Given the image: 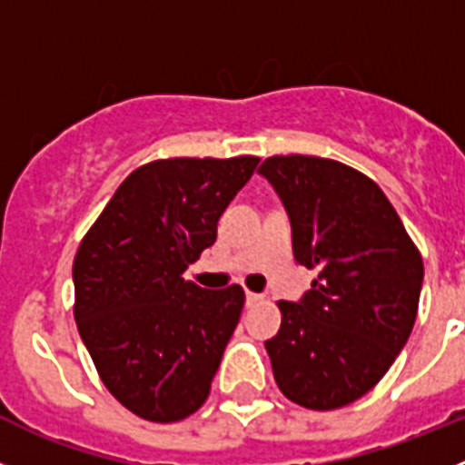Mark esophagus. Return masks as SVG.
Here are the masks:
<instances>
[{
    "label": "esophagus",
    "mask_w": 465,
    "mask_h": 465,
    "mask_svg": "<svg viewBox=\"0 0 465 465\" xmlns=\"http://www.w3.org/2000/svg\"><path fill=\"white\" fill-rule=\"evenodd\" d=\"M245 302H247V307H254V305H259V302H263V296H262V293L247 292L245 293Z\"/></svg>",
    "instance_id": "obj_1"
}]
</instances>
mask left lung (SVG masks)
Wrapping results in <instances>:
<instances>
[{"instance_id":"left-lung-1","label":"left lung","mask_w":465,"mask_h":465,"mask_svg":"<svg viewBox=\"0 0 465 465\" xmlns=\"http://www.w3.org/2000/svg\"><path fill=\"white\" fill-rule=\"evenodd\" d=\"M284 203L293 257L319 277L301 302L280 301L266 341L286 399L335 411L370 392L409 341L424 266L383 190L358 169L316 155L259 167Z\"/></svg>"}]
</instances>
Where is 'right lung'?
Returning <instances> with one entry per match:
<instances>
[{
  "label": "right lung",
  "instance_id": "right-lung-1",
  "mask_svg": "<svg viewBox=\"0 0 465 465\" xmlns=\"http://www.w3.org/2000/svg\"><path fill=\"white\" fill-rule=\"evenodd\" d=\"M259 158H167L116 188L73 262L75 323L112 397L149 422L202 409L245 305L183 277Z\"/></svg>",
  "mask_w": 465,
  "mask_h": 465
}]
</instances>
